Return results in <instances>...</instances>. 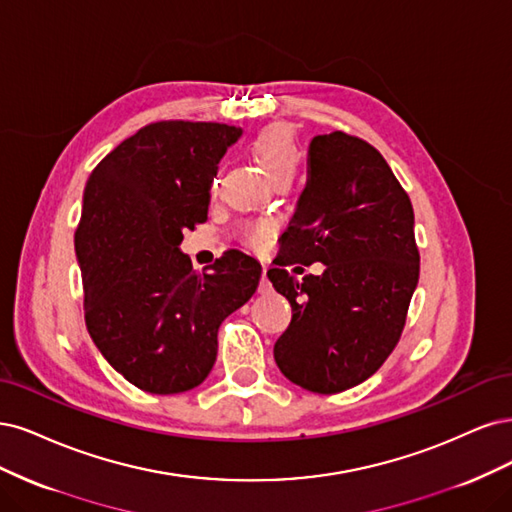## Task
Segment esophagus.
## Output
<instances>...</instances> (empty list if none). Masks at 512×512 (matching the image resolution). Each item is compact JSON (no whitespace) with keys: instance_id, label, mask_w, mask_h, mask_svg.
Instances as JSON below:
<instances>
[{"instance_id":"34e87169","label":"esophagus","mask_w":512,"mask_h":512,"mask_svg":"<svg viewBox=\"0 0 512 512\" xmlns=\"http://www.w3.org/2000/svg\"><path fill=\"white\" fill-rule=\"evenodd\" d=\"M272 291V285L268 280V266H263L261 270V280H259V293H270Z\"/></svg>"}]
</instances>
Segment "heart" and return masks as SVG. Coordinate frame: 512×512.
I'll use <instances>...</instances> for the list:
<instances>
[{"instance_id":"1","label":"heart","mask_w":512,"mask_h":512,"mask_svg":"<svg viewBox=\"0 0 512 512\" xmlns=\"http://www.w3.org/2000/svg\"><path fill=\"white\" fill-rule=\"evenodd\" d=\"M251 153L272 183H278V180L285 178L291 180L295 170L300 166L298 142H295L293 131L285 125H270L266 129H261L251 140ZM266 234L268 227L255 225L249 229L246 238H249L251 244L261 246L263 240H266Z\"/></svg>"}]
</instances>
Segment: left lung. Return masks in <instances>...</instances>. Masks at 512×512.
Here are the masks:
<instances>
[{
  "mask_svg": "<svg viewBox=\"0 0 512 512\" xmlns=\"http://www.w3.org/2000/svg\"><path fill=\"white\" fill-rule=\"evenodd\" d=\"M280 253L268 278L293 315L274 344L276 366L312 393L364 383L398 344L419 283L415 212L374 146L342 131L310 140ZM315 260L324 274L302 284L282 268Z\"/></svg>",
  "mask_w": 512,
  "mask_h": 512,
  "instance_id": "8db88e82",
  "label": "left lung"
}]
</instances>
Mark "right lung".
<instances>
[{
    "mask_svg": "<svg viewBox=\"0 0 512 512\" xmlns=\"http://www.w3.org/2000/svg\"><path fill=\"white\" fill-rule=\"evenodd\" d=\"M240 136L223 123L146 125L87 180L74 236L87 329L142 391L172 395L204 383L221 323L259 285L251 255L227 251L197 274L180 251L185 229L206 219L219 161Z\"/></svg>",
    "mask_w": 512,
    "mask_h": 512,
    "instance_id": "obj_1",
    "label": "right lung"
}]
</instances>
